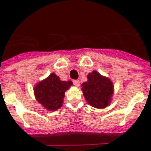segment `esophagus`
Instances as JSON below:
<instances>
[{"label":"esophagus","instance_id":"esophagus-1","mask_svg":"<svg viewBox=\"0 0 151 151\" xmlns=\"http://www.w3.org/2000/svg\"><path fill=\"white\" fill-rule=\"evenodd\" d=\"M73 84H74L75 86H76V87H79L80 82L78 81V80H74V81H73Z\"/></svg>","mask_w":151,"mask_h":151}]
</instances>
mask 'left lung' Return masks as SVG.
<instances>
[{
	"mask_svg": "<svg viewBox=\"0 0 151 151\" xmlns=\"http://www.w3.org/2000/svg\"><path fill=\"white\" fill-rule=\"evenodd\" d=\"M87 78V82L82 83V91L88 104L97 109L106 108L114 94L113 82L96 70L89 73Z\"/></svg>",
	"mask_w": 151,
	"mask_h": 151,
	"instance_id": "left-lung-1",
	"label": "left lung"
}]
</instances>
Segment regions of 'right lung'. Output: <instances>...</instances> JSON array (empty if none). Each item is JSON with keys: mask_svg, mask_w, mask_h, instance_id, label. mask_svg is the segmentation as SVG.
<instances>
[{"mask_svg": "<svg viewBox=\"0 0 151 151\" xmlns=\"http://www.w3.org/2000/svg\"><path fill=\"white\" fill-rule=\"evenodd\" d=\"M73 85L71 81H61L55 73L36 84L34 94L41 106L49 111H55L62 106L65 92Z\"/></svg>", "mask_w": 151, "mask_h": 151, "instance_id": "1", "label": "right lung"}]
</instances>
